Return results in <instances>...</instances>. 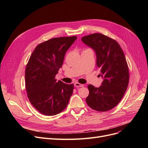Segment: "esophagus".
Instances as JSON below:
<instances>
[{"label": "esophagus", "mask_w": 148, "mask_h": 148, "mask_svg": "<svg viewBox=\"0 0 148 148\" xmlns=\"http://www.w3.org/2000/svg\"><path fill=\"white\" fill-rule=\"evenodd\" d=\"M74 86H75L77 88H78V87H83L84 85L82 84H80V83H79L78 82H75L74 83Z\"/></svg>", "instance_id": "1"}]
</instances>
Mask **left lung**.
<instances>
[{
  "label": "left lung",
  "mask_w": 148,
  "mask_h": 148,
  "mask_svg": "<svg viewBox=\"0 0 148 148\" xmlns=\"http://www.w3.org/2000/svg\"><path fill=\"white\" fill-rule=\"evenodd\" d=\"M82 40L95 50L97 67L104 79L99 88L88 85L86 103L96 111H108L118 104L128 88L130 74L125 56L117 41L102 34L85 36Z\"/></svg>",
  "instance_id": "1"
}]
</instances>
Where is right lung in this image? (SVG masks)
<instances>
[{"label":"right lung","mask_w":148,"mask_h":148,"mask_svg":"<svg viewBox=\"0 0 148 148\" xmlns=\"http://www.w3.org/2000/svg\"><path fill=\"white\" fill-rule=\"evenodd\" d=\"M76 36L54 38L39 44L25 69V87L30 103L41 113L56 115L66 107L74 85L56 81L65 54Z\"/></svg>","instance_id":"add662e5"}]
</instances>
